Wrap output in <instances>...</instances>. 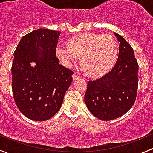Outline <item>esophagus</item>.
I'll use <instances>...</instances> for the list:
<instances>
[{
  "mask_svg": "<svg viewBox=\"0 0 153 153\" xmlns=\"http://www.w3.org/2000/svg\"><path fill=\"white\" fill-rule=\"evenodd\" d=\"M72 78H73V80H76V79H79V76L74 74H73V76H72Z\"/></svg>",
  "mask_w": 153,
  "mask_h": 153,
  "instance_id": "1",
  "label": "esophagus"
}]
</instances>
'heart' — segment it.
Returning <instances> with one entry per match:
<instances>
[{"mask_svg":"<svg viewBox=\"0 0 153 153\" xmlns=\"http://www.w3.org/2000/svg\"><path fill=\"white\" fill-rule=\"evenodd\" d=\"M55 53L68 67L80 56V64L88 76L100 77L114 65L118 45L116 40L108 34L82 33L69 38L67 46H56Z\"/></svg>","mask_w":153,"mask_h":153,"instance_id":"1","label":"heart"}]
</instances>
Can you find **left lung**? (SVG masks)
I'll return each mask as SVG.
<instances>
[{
	"instance_id": "left-lung-1",
	"label": "left lung",
	"mask_w": 153,
	"mask_h": 153,
	"mask_svg": "<svg viewBox=\"0 0 153 153\" xmlns=\"http://www.w3.org/2000/svg\"><path fill=\"white\" fill-rule=\"evenodd\" d=\"M114 34L119 42L117 62L108 74L88 82L85 95L90 112L103 121L125 114L134 104L138 90V65L133 48L124 37Z\"/></svg>"
}]
</instances>
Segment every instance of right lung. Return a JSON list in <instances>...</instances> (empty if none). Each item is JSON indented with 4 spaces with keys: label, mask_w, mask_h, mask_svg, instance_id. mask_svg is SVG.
Here are the masks:
<instances>
[{
    "label": "right lung",
    "mask_w": 153,
    "mask_h": 153,
    "mask_svg": "<svg viewBox=\"0 0 153 153\" xmlns=\"http://www.w3.org/2000/svg\"><path fill=\"white\" fill-rule=\"evenodd\" d=\"M60 32L39 29L21 38L14 53L12 88L20 111L43 122L60 109L73 72L59 65L55 49Z\"/></svg>",
    "instance_id": "right-lung-1"
}]
</instances>
